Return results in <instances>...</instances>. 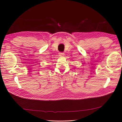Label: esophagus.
I'll use <instances>...</instances> for the list:
<instances>
[{"label": "esophagus", "mask_w": 122, "mask_h": 122, "mask_svg": "<svg viewBox=\"0 0 122 122\" xmlns=\"http://www.w3.org/2000/svg\"><path fill=\"white\" fill-rule=\"evenodd\" d=\"M58 54H59V56H64L65 54H64V52H60L58 53Z\"/></svg>", "instance_id": "1"}]
</instances>
